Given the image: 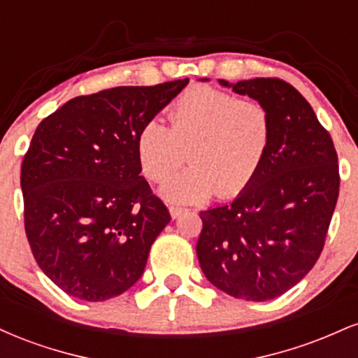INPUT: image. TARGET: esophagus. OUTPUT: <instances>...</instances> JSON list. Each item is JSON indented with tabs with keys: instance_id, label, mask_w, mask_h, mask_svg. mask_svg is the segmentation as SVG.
Wrapping results in <instances>:
<instances>
[{
	"instance_id": "obj_1",
	"label": "esophagus",
	"mask_w": 358,
	"mask_h": 358,
	"mask_svg": "<svg viewBox=\"0 0 358 358\" xmlns=\"http://www.w3.org/2000/svg\"><path fill=\"white\" fill-rule=\"evenodd\" d=\"M187 212V208L178 207V205H170V213H171V219H178L182 213Z\"/></svg>"
}]
</instances>
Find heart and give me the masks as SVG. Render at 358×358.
<instances>
[{
	"instance_id": "1",
	"label": "heart",
	"mask_w": 358,
	"mask_h": 358,
	"mask_svg": "<svg viewBox=\"0 0 358 358\" xmlns=\"http://www.w3.org/2000/svg\"><path fill=\"white\" fill-rule=\"evenodd\" d=\"M170 127L148 121L136 136V158L170 202H202L219 190L232 196L252 182L273 136V119L259 101L213 87H193L168 110Z\"/></svg>"
}]
</instances>
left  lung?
<instances>
[{
  "label": "left lung",
  "mask_w": 358,
  "mask_h": 358,
  "mask_svg": "<svg viewBox=\"0 0 358 358\" xmlns=\"http://www.w3.org/2000/svg\"><path fill=\"white\" fill-rule=\"evenodd\" d=\"M219 82L268 108L273 136L239 196L200 212L196 256L220 291L268 301L296 286L322 254L338 199V156L310 102L291 84L276 77Z\"/></svg>",
  "instance_id": "8db88e82"
}]
</instances>
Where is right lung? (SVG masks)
<instances>
[{"label": "right lung", "mask_w": 358, "mask_h": 358, "mask_svg": "<svg viewBox=\"0 0 358 358\" xmlns=\"http://www.w3.org/2000/svg\"><path fill=\"white\" fill-rule=\"evenodd\" d=\"M188 84L73 97L36 127L22 163L24 232L36 264L73 298L106 301L141 278L171 220L136 158V136Z\"/></svg>", "instance_id": "1"}]
</instances>
